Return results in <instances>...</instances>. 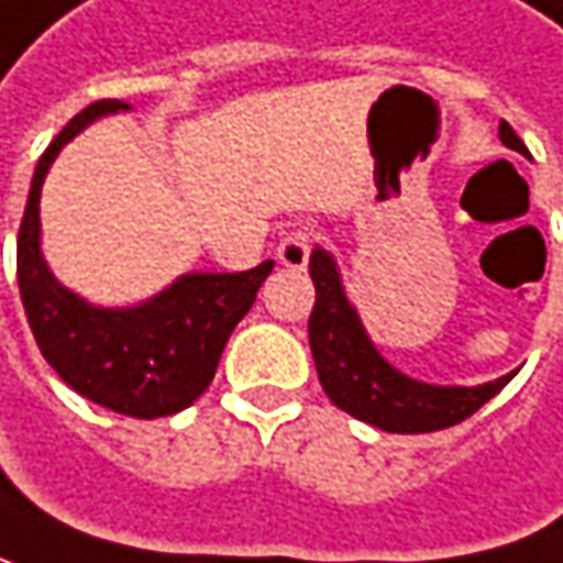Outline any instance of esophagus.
Returning a JSON list of instances; mask_svg holds the SVG:
<instances>
[{
  "instance_id": "34e87169",
  "label": "esophagus",
  "mask_w": 563,
  "mask_h": 563,
  "mask_svg": "<svg viewBox=\"0 0 563 563\" xmlns=\"http://www.w3.org/2000/svg\"><path fill=\"white\" fill-rule=\"evenodd\" d=\"M312 235L309 232H289L277 249V261L283 267H292V271H302L309 264V251H312Z\"/></svg>"
}]
</instances>
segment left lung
I'll return each mask as SVG.
<instances>
[{"label": "left lung", "instance_id": "obj_1", "mask_svg": "<svg viewBox=\"0 0 563 563\" xmlns=\"http://www.w3.org/2000/svg\"><path fill=\"white\" fill-rule=\"evenodd\" d=\"M500 143L526 152L507 120H500ZM314 283V309L309 314V347L324 395L350 417L373 423L388 433H433L462 423L487 405L507 382L500 376L475 388L465 385H427L395 369L369 341L356 309L350 306L334 257L314 249L309 257Z\"/></svg>", "mask_w": 563, "mask_h": 563}]
</instances>
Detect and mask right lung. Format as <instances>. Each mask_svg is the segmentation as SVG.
<instances>
[{"mask_svg":"<svg viewBox=\"0 0 563 563\" xmlns=\"http://www.w3.org/2000/svg\"><path fill=\"white\" fill-rule=\"evenodd\" d=\"M117 111L130 104H88L41 155L18 229V289L34 341L59 379L108 411L152 420L190 408L207 391L274 261L242 274H184L130 309L91 306L56 280L41 254V187L59 150L91 120Z\"/></svg>","mask_w":563,"mask_h":563,"instance_id":"1","label":"right lung"}]
</instances>
